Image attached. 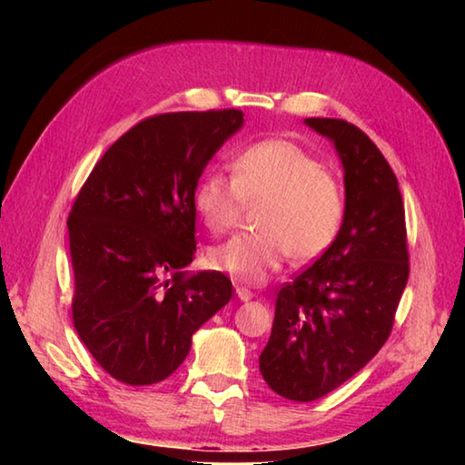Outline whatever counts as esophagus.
I'll list each match as a JSON object with an SVG mask.
<instances>
[{
  "label": "esophagus",
  "instance_id": "obj_1",
  "mask_svg": "<svg viewBox=\"0 0 465 465\" xmlns=\"http://www.w3.org/2000/svg\"><path fill=\"white\" fill-rule=\"evenodd\" d=\"M235 295H238L242 302H248V299L254 297V293H252V291L243 285H235Z\"/></svg>",
  "mask_w": 465,
  "mask_h": 465
}]
</instances>
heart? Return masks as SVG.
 Returning a JSON list of instances; mask_svg holds the SVG:
<instances>
[{"instance_id": "1", "label": "heart", "mask_w": 465, "mask_h": 465, "mask_svg": "<svg viewBox=\"0 0 465 465\" xmlns=\"http://www.w3.org/2000/svg\"><path fill=\"white\" fill-rule=\"evenodd\" d=\"M232 178L207 172L194 186L196 215L222 235L238 222L243 204L256 207V232L235 233L209 250L211 269L235 281H266L291 254L313 261L332 246L344 222V191L332 172L293 141L264 139L240 149Z\"/></svg>"}]
</instances>
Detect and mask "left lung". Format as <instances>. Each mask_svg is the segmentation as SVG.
<instances>
[{"instance_id":"obj_1","label":"left lung","mask_w":465,"mask_h":465,"mask_svg":"<svg viewBox=\"0 0 465 465\" xmlns=\"http://www.w3.org/2000/svg\"><path fill=\"white\" fill-rule=\"evenodd\" d=\"M305 123L334 141L346 211L332 246L279 289L261 355L269 388L295 402L326 396L380 352L411 274L404 201L388 160L352 123Z\"/></svg>"}]
</instances>
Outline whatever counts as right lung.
<instances>
[{
  "label": "right lung",
  "instance_id": "right-lung-1",
  "mask_svg": "<svg viewBox=\"0 0 465 465\" xmlns=\"http://www.w3.org/2000/svg\"><path fill=\"white\" fill-rule=\"evenodd\" d=\"M242 123L235 108L149 116L106 149L75 196L74 324L116 381L166 380L232 299L223 272L184 266L196 250L194 186Z\"/></svg>",
  "mask_w": 465,
  "mask_h": 465
}]
</instances>
